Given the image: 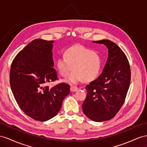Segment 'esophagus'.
<instances>
[{"mask_svg":"<svg viewBox=\"0 0 147 147\" xmlns=\"http://www.w3.org/2000/svg\"><path fill=\"white\" fill-rule=\"evenodd\" d=\"M78 88L77 87H76V86H71V87L70 88V91L71 92H75L78 91Z\"/></svg>","mask_w":147,"mask_h":147,"instance_id":"34e87169","label":"esophagus"}]
</instances>
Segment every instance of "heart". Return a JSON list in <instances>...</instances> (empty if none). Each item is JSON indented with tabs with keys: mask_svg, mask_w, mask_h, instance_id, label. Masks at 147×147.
I'll use <instances>...</instances> for the list:
<instances>
[{
	"mask_svg": "<svg viewBox=\"0 0 147 147\" xmlns=\"http://www.w3.org/2000/svg\"><path fill=\"white\" fill-rule=\"evenodd\" d=\"M64 56L56 60V66L59 74L66 77L69 84H77L83 80L91 81L98 76L101 68V59L99 54L81 45H76L65 50Z\"/></svg>",
	"mask_w": 147,
	"mask_h": 147,
	"instance_id": "b5f03b06",
	"label": "heart"
}]
</instances>
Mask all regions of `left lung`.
Instances as JSON below:
<instances>
[{
    "mask_svg": "<svg viewBox=\"0 0 147 147\" xmlns=\"http://www.w3.org/2000/svg\"><path fill=\"white\" fill-rule=\"evenodd\" d=\"M93 43L104 44L108 58L102 73L86 86L87 96L82 104L85 115L95 122L108 120L117 114L125 101L130 82V69L125 53L112 41Z\"/></svg>",
    "mask_w": 147,
    "mask_h": 147,
    "instance_id": "8db88e82",
    "label": "left lung"
}]
</instances>
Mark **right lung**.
<instances>
[{
    "mask_svg": "<svg viewBox=\"0 0 147 147\" xmlns=\"http://www.w3.org/2000/svg\"><path fill=\"white\" fill-rule=\"evenodd\" d=\"M53 43L33 40L17 55L10 71V85L18 106L25 114L41 122L58 114L70 92L66 83L47 86L58 78L53 67Z\"/></svg>",
    "mask_w": 147,
    "mask_h": 147,
    "instance_id": "obj_1",
    "label": "right lung"
}]
</instances>
